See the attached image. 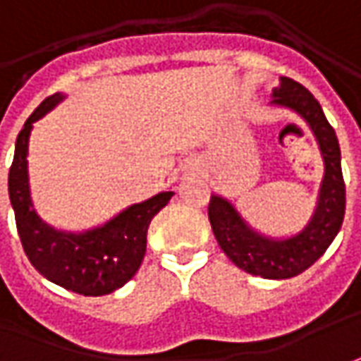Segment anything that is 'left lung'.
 I'll use <instances>...</instances> for the list:
<instances>
[{"label": "left lung", "instance_id": "8db88e82", "mask_svg": "<svg viewBox=\"0 0 361 361\" xmlns=\"http://www.w3.org/2000/svg\"><path fill=\"white\" fill-rule=\"evenodd\" d=\"M273 104L298 112L320 144L324 180L312 221L290 239L274 241L249 229L235 207L223 197L213 195L207 215L219 247L239 269L263 279H290L312 267L334 241L344 221L345 183L336 132L312 92L293 78H281V87L273 90Z\"/></svg>", "mask_w": 361, "mask_h": 361}]
</instances>
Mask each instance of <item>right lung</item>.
Instances as JSON below:
<instances>
[{
    "instance_id": "right-lung-1",
    "label": "right lung",
    "mask_w": 361,
    "mask_h": 361,
    "mask_svg": "<svg viewBox=\"0 0 361 361\" xmlns=\"http://www.w3.org/2000/svg\"><path fill=\"white\" fill-rule=\"evenodd\" d=\"M63 100V94L47 97L27 118L16 142L9 168V200L27 259L51 283L85 296H102L124 286L136 274L146 255L149 221L164 209L173 191H161L122 212L106 225L87 233L51 229L37 217L27 183V144L33 122Z\"/></svg>"
}]
</instances>
